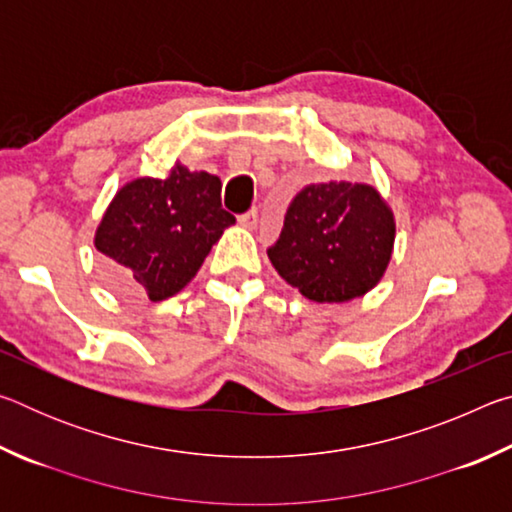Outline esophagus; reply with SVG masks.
Here are the masks:
<instances>
[{
	"label": "esophagus",
	"instance_id": "34e87169",
	"mask_svg": "<svg viewBox=\"0 0 512 512\" xmlns=\"http://www.w3.org/2000/svg\"><path fill=\"white\" fill-rule=\"evenodd\" d=\"M237 221H239L241 228L253 230L255 225H257V210L253 207V210H248V212H244V214H239V216H237Z\"/></svg>",
	"mask_w": 512,
	"mask_h": 512
}]
</instances>
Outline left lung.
Wrapping results in <instances>:
<instances>
[{
  "label": "left lung",
  "instance_id": "1",
  "mask_svg": "<svg viewBox=\"0 0 512 512\" xmlns=\"http://www.w3.org/2000/svg\"><path fill=\"white\" fill-rule=\"evenodd\" d=\"M395 244V216L375 187L307 185L293 198L268 259L302 296L348 302L377 287Z\"/></svg>",
  "mask_w": 512,
  "mask_h": 512
}]
</instances>
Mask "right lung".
I'll list each match as a JSON object with an SVG mask.
<instances>
[{"instance_id":"add662e5","label":"right lung","mask_w":512,"mask_h":512,"mask_svg":"<svg viewBox=\"0 0 512 512\" xmlns=\"http://www.w3.org/2000/svg\"><path fill=\"white\" fill-rule=\"evenodd\" d=\"M235 216L221 207V180L173 164L160 178L119 189L94 235L112 289L167 300L183 291Z\"/></svg>"}]
</instances>
